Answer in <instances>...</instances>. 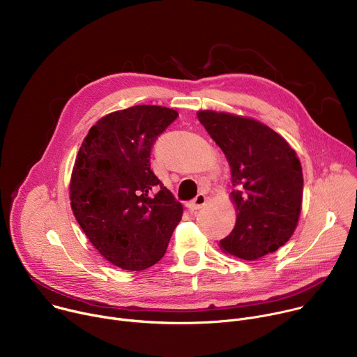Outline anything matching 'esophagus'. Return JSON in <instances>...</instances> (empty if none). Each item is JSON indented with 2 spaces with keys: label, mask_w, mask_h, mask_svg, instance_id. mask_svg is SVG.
<instances>
[{
  "label": "esophagus",
  "mask_w": 357,
  "mask_h": 357,
  "mask_svg": "<svg viewBox=\"0 0 357 357\" xmlns=\"http://www.w3.org/2000/svg\"><path fill=\"white\" fill-rule=\"evenodd\" d=\"M205 203H206V195L205 193H199L193 200H190V202H188V209L189 211H199V209H202L203 206H205Z\"/></svg>",
  "instance_id": "1"
}]
</instances>
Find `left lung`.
<instances>
[{"instance_id":"left-lung-1","label":"left lung","mask_w":357,"mask_h":357,"mask_svg":"<svg viewBox=\"0 0 357 357\" xmlns=\"http://www.w3.org/2000/svg\"><path fill=\"white\" fill-rule=\"evenodd\" d=\"M197 119L222 148L231 171L237 219L219 245L254 261L284 245L296 229L303 176L296 152L266 124L241 116L202 110Z\"/></svg>"}]
</instances>
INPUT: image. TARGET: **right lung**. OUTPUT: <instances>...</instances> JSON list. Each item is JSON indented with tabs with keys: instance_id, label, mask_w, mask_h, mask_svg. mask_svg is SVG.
I'll return each instance as SVG.
<instances>
[{
	"instance_id": "add662e5",
	"label": "right lung",
	"mask_w": 357,
	"mask_h": 357,
	"mask_svg": "<svg viewBox=\"0 0 357 357\" xmlns=\"http://www.w3.org/2000/svg\"><path fill=\"white\" fill-rule=\"evenodd\" d=\"M172 109L134 106L100 119L82 142L70 178V206L90 243L112 264L141 271L158 263L182 219V205L151 171Z\"/></svg>"
}]
</instances>
